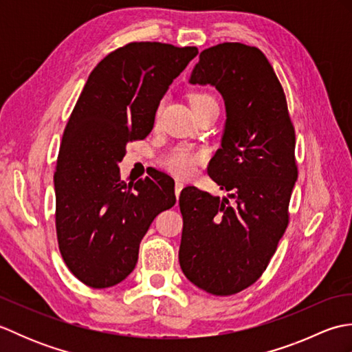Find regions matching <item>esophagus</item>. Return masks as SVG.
Returning a JSON list of instances; mask_svg holds the SVG:
<instances>
[{
	"label": "esophagus",
	"instance_id": "34e87169",
	"mask_svg": "<svg viewBox=\"0 0 352 352\" xmlns=\"http://www.w3.org/2000/svg\"><path fill=\"white\" fill-rule=\"evenodd\" d=\"M183 188H184V184L180 180H177L175 182V195H177V198L180 197V192L183 190Z\"/></svg>",
	"mask_w": 352,
	"mask_h": 352
}]
</instances>
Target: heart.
Listing matches in <instances>:
<instances>
[{
    "label": "heart",
    "instance_id": "1",
    "mask_svg": "<svg viewBox=\"0 0 352 352\" xmlns=\"http://www.w3.org/2000/svg\"><path fill=\"white\" fill-rule=\"evenodd\" d=\"M214 100L213 96L208 94H193L190 102L192 106H197L204 101ZM160 111V109H159ZM204 160V153L203 151H192L188 148H178L175 151H172L163 159V164L166 166L170 172L178 175H189L192 174L198 164Z\"/></svg>",
    "mask_w": 352,
    "mask_h": 352
}]
</instances>
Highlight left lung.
<instances>
[{
    "label": "left lung",
    "instance_id": "1",
    "mask_svg": "<svg viewBox=\"0 0 352 352\" xmlns=\"http://www.w3.org/2000/svg\"><path fill=\"white\" fill-rule=\"evenodd\" d=\"M190 83L214 86L226 101V131L208 175L233 201L195 186L182 190L178 258L199 289L234 295L266 271L287 228L298 178L295 129L280 80L256 47L226 42L204 50Z\"/></svg>",
    "mask_w": 352,
    "mask_h": 352
}]
</instances>
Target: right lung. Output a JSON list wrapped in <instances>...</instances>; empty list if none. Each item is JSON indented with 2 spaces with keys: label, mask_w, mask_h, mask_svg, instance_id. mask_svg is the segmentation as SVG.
Here are the masks:
<instances>
[{
  "label": "right lung",
  "mask_w": 352,
  "mask_h": 352,
  "mask_svg": "<svg viewBox=\"0 0 352 352\" xmlns=\"http://www.w3.org/2000/svg\"><path fill=\"white\" fill-rule=\"evenodd\" d=\"M197 47L130 42L95 66L65 126L58 151L56 231L69 271L86 286H115L138 263L142 237L175 204L174 180L160 170L121 180L126 144L145 139L169 85Z\"/></svg>",
  "instance_id": "add662e5"
}]
</instances>
